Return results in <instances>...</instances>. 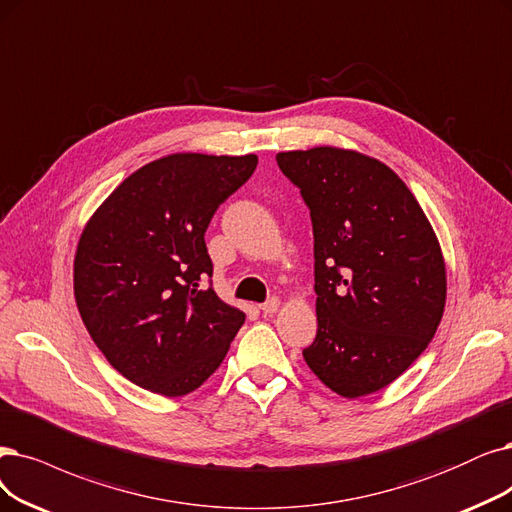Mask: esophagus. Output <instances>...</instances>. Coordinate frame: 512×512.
<instances>
[{"label": "esophagus", "mask_w": 512, "mask_h": 512, "mask_svg": "<svg viewBox=\"0 0 512 512\" xmlns=\"http://www.w3.org/2000/svg\"><path fill=\"white\" fill-rule=\"evenodd\" d=\"M279 298L277 296H273V298H269L267 302H262L260 304V311L264 313V315H273V313H277V309H279Z\"/></svg>", "instance_id": "esophagus-1"}]
</instances>
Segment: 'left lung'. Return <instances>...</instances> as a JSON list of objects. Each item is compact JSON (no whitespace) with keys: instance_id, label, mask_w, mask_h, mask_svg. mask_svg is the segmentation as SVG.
I'll return each mask as SVG.
<instances>
[{"instance_id":"1","label":"left lung","mask_w":512,"mask_h":512,"mask_svg":"<svg viewBox=\"0 0 512 512\" xmlns=\"http://www.w3.org/2000/svg\"><path fill=\"white\" fill-rule=\"evenodd\" d=\"M311 210L317 336L306 365L346 399L397 380L433 340L447 277L439 239L405 182L357 151L277 153Z\"/></svg>"}]
</instances>
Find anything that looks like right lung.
Returning a JSON list of instances; mask_svg holds the SVG:
<instances>
[{
	"mask_svg": "<svg viewBox=\"0 0 512 512\" xmlns=\"http://www.w3.org/2000/svg\"><path fill=\"white\" fill-rule=\"evenodd\" d=\"M256 155L174 153L130 174L79 237L75 302L102 355L130 382L182 397L222 363L245 313L214 288L206 229Z\"/></svg>",
	"mask_w": 512,
	"mask_h": 512,
	"instance_id": "right-lung-1",
	"label": "right lung"
}]
</instances>
